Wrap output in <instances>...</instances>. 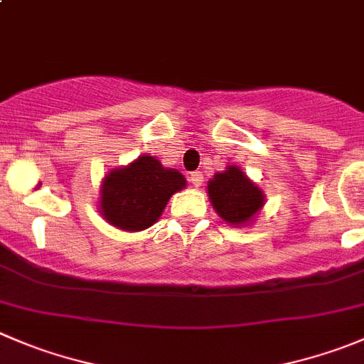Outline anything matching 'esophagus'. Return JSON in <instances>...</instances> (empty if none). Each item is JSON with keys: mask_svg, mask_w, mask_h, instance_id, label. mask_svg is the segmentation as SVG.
Instances as JSON below:
<instances>
[{"mask_svg": "<svg viewBox=\"0 0 364 364\" xmlns=\"http://www.w3.org/2000/svg\"><path fill=\"white\" fill-rule=\"evenodd\" d=\"M190 181H192V185L196 186V188H199V186L203 185V181H204L203 172H192V176H190Z\"/></svg>", "mask_w": 364, "mask_h": 364, "instance_id": "34e87169", "label": "esophagus"}]
</instances>
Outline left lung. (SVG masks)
<instances>
[{
    "instance_id": "left-lung-1",
    "label": "left lung",
    "mask_w": 364,
    "mask_h": 364,
    "mask_svg": "<svg viewBox=\"0 0 364 364\" xmlns=\"http://www.w3.org/2000/svg\"><path fill=\"white\" fill-rule=\"evenodd\" d=\"M208 197L218 217L232 228L252 224L264 206L263 190L236 165H228L208 181Z\"/></svg>"
}]
</instances>
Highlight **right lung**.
<instances>
[{
  "mask_svg": "<svg viewBox=\"0 0 364 364\" xmlns=\"http://www.w3.org/2000/svg\"><path fill=\"white\" fill-rule=\"evenodd\" d=\"M186 186L185 176L140 154L124 167L112 168L101 183L100 213L121 231H144L164 213L168 199Z\"/></svg>",
  "mask_w": 364,
  "mask_h": 364,
  "instance_id": "obj_1",
  "label": "right lung"
}]
</instances>
